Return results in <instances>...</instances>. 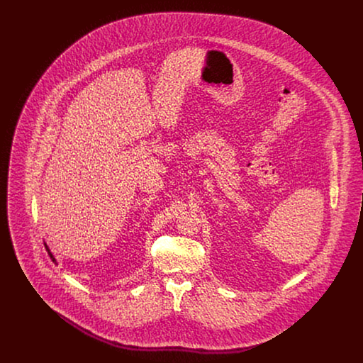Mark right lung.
I'll use <instances>...</instances> for the list:
<instances>
[{"mask_svg": "<svg viewBox=\"0 0 363 363\" xmlns=\"http://www.w3.org/2000/svg\"><path fill=\"white\" fill-rule=\"evenodd\" d=\"M45 246H46V250H48V252H49V256H50V259H52V262H55V264H57V261H55V259H54V256H52V252H50V250H49V247H48V245H45Z\"/></svg>", "mask_w": 363, "mask_h": 363, "instance_id": "right-lung-1", "label": "right lung"}]
</instances>
